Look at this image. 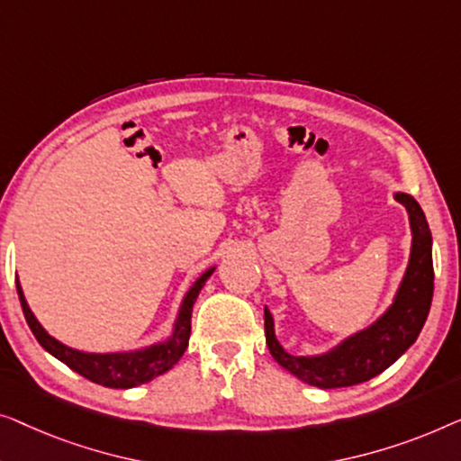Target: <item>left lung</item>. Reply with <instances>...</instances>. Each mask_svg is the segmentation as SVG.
I'll list each match as a JSON object with an SVG mask.
<instances>
[{
    "instance_id": "8db88e82",
    "label": "left lung",
    "mask_w": 461,
    "mask_h": 461,
    "mask_svg": "<svg viewBox=\"0 0 461 461\" xmlns=\"http://www.w3.org/2000/svg\"><path fill=\"white\" fill-rule=\"evenodd\" d=\"M394 198L410 212L411 257L393 307L374 326L347 339L321 357H294L277 342L274 317L265 307V339L271 357L311 386L342 388L372 380L393 366L422 332L434 293L432 236L416 200L401 192L394 194Z\"/></svg>"
}]
</instances>
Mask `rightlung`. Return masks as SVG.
Wrapping results in <instances>:
<instances>
[{
	"mask_svg": "<svg viewBox=\"0 0 461 461\" xmlns=\"http://www.w3.org/2000/svg\"><path fill=\"white\" fill-rule=\"evenodd\" d=\"M211 274L212 269L200 276V280L194 284L190 293L185 294L184 304H181L179 309L177 321H175L171 339L138 353H110V355L83 353L62 345V342L51 339V336L41 328V323L35 320L33 311L29 309L27 301H24L23 288L21 284H18V280H16V290H18V298H21V304H23V313L27 317L31 332L35 334L37 342L45 348V351L54 355V357L60 359L62 363H67L70 369H75V372L81 374L83 378L95 382V384H102L106 388H133L138 384H144V382H150L160 374H165L167 369H171L175 363L181 359V355L185 353L187 340H190V332H192V307L194 303H196L204 282L211 277Z\"/></svg>",
	"mask_w": 461,
	"mask_h": 461,
	"instance_id": "obj_1",
	"label": "right lung"
}]
</instances>
